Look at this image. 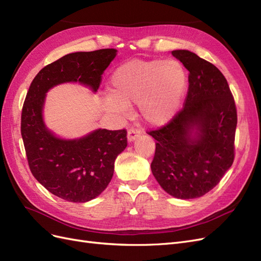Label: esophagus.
Segmentation results:
<instances>
[{
  "label": "esophagus",
  "mask_w": 261,
  "mask_h": 261,
  "mask_svg": "<svg viewBox=\"0 0 261 261\" xmlns=\"http://www.w3.org/2000/svg\"><path fill=\"white\" fill-rule=\"evenodd\" d=\"M139 136H140V129L130 128L127 133V140L129 141V143H132V141L137 139Z\"/></svg>",
  "instance_id": "1"
}]
</instances>
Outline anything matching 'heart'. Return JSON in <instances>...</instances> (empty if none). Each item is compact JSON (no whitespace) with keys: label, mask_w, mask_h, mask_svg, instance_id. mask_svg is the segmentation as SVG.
<instances>
[{"label":"heart","mask_w":261,"mask_h":261,"mask_svg":"<svg viewBox=\"0 0 261 261\" xmlns=\"http://www.w3.org/2000/svg\"><path fill=\"white\" fill-rule=\"evenodd\" d=\"M187 81L184 65L175 59L125 62L110 77V94L103 98V108L110 114L126 117L129 106L137 103L146 123L164 125L179 110Z\"/></svg>","instance_id":"obj_1"}]
</instances>
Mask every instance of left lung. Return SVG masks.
Here are the masks:
<instances>
[{"mask_svg":"<svg viewBox=\"0 0 261 261\" xmlns=\"http://www.w3.org/2000/svg\"><path fill=\"white\" fill-rule=\"evenodd\" d=\"M172 55L189 72L183 110L158 130L151 171L169 195L198 198L210 192L234 161L235 102L223 74L188 50Z\"/></svg>","mask_w":261,"mask_h":261,"instance_id":"1","label":"left lung"}]
</instances>
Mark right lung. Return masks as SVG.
Segmentation results:
<instances>
[{
    "instance_id": "right-lung-1",
    "label": "right lung",
    "mask_w": 261,
    "mask_h": 261,
    "mask_svg": "<svg viewBox=\"0 0 261 261\" xmlns=\"http://www.w3.org/2000/svg\"><path fill=\"white\" fill-rule=\"evenodd\" d=\"M117 50L102 49L64 55L43 67L31 83L21 112V137L35 178L50 193L70 202L98 197L112 179L114 162L127 146L126 130L98 128L65 139L43 120L46 92L66 83H80L96 92L101 76Z\"/></svg>"
}]
</instances>
